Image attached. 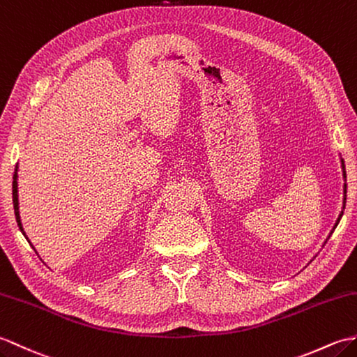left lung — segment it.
I'll return each instance as SVG.
<instances>
[{
    "label": "left lung",
    "mask_w": 357,
    "mask_h": 357,
    "mask_svg": "<svg viewBox=\"0 0 357 357\" xmlns=\"http://www.w3.org/2000/svg\"><path fill=\"white\" fill-rule=\"evenodd\" d=\"M341 162H342V175H344V179L347 181V173H345V164H344V160H341ZM345 202H347V182L344 184V206H342V211H341V214H339V218H337V220H336V223H335V227H333V229L330 231V234H328V237H327V240L330 238V236L333 234V231H335V228L337 227V223H339V220H341V218H342V214H344V208H345ZM326 240V242H327Z\"/></svg>",
    "instance_id": "1"
}]
</instances>
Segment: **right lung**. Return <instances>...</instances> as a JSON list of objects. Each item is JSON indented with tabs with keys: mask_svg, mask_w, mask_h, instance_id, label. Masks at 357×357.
I'll use <instances>...</instances> for the list:
<instances>
[{
	"mask_svg": "<svg viewBox=\"0 0 357 357\" xmlns=\"http://www.w3.org/2000/svg\"><path fill=\"white\" fill-rule=\"evenodd\" d=\"M12 192H13V208H15V218H16V222H18V227L21 229V233L24 234V237H26L29 240V237L26 236V233H24V228H22V223H21V216H20V202H18V167L15 169V173H13V185H12ZM30 242V240H29Z\"/></svg>",
	"mask_w": 357,
	"mask_h": 357,
	"instance_id": "add662e5",
	"label": "right lung"
}]
</instances>
